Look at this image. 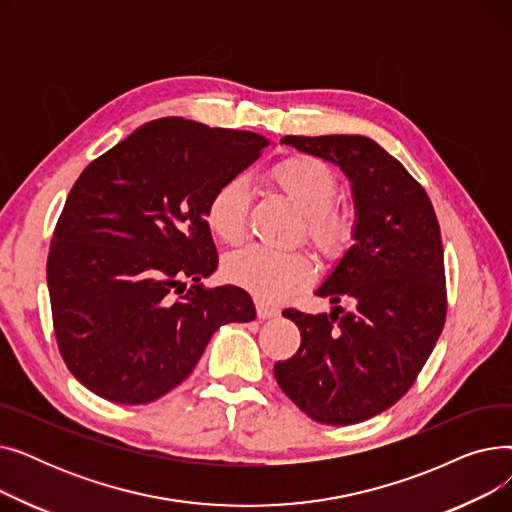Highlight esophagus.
I'll return each mask as SVG.
<instances>
[{
	"label": "esophagus",
	"mask_w": 512,
	"mask_h": 512,
	"mask_svg": "<svg viewBox=\"0 0 512 512\" xmlns=\"http://www.w3.org/2000/svg\"><path fill=\"white\" fill-rule=\"evenodd\" d=\"M255 307H257L259 319H272V317H278V315H280V309H278V307H274V305H270V303H265V301H257Z\"/></svg>",
	"instance_id": "1"
}]
</instances>
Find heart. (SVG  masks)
<instances>
[{"instance_id":"obj_1","label":"heart","mask_w":512,"mask_h":512,"mask_svg":"<svg viewBox=\"0 0 512 512\" xmlns=\"http://www.w3.org/2000/svg\"><path fill=\"white\" fill-rule=\"evenodd\" d=\"M272 180L280 191L305 213V232L319 253L342 255L353 240V215L332 205L338 193L336 174L315 157H290L272 170ZM251 188L242 176L222 182L211 195L205 220L215 238L236 245L247 232ZM226 276L267 301H280L307 288L317 265L303 251H270L247 247L232 253L224 263Z\"/></svg>"}]
</instances>
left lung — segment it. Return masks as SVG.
Wrapping results in <instances>:
<instances>
[{"label":"left lung","instance_id":"1","mask_svg":"<svg viewBox=\"0 0 512 512\" xmlns=\"http://www.w3.org/2000/svg\"><path fill=\"white\" fill-rule=\"evenodd\" d=\"M280 143L336 164L351 180L353 245L315 294L330 313L284 309L301 346L274 365L284 394L326 425H353L398 402L432 355L446 319L444 249L423 186L361 134L284 137ZM348 298L353 312L335 303Z\"/></svg>","mask_w":512,"mask_h":512}]
</instances>
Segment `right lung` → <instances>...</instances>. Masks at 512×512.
<instances>
[{"label": "right lung", "instance_id": "right-lung-1", "mask_svg": "<svg viewBox=\"0 0 512 512\" xmlns=\"http://www.w3.org/2000/svg\"><path fill=\"white\" fill-rule=\"evenodd\" d=\"M267 145L257 132L159 118L78 176L47 286L60 355L93 394L157 400L191 375L215 330L255 319L249 292L201 284L218 267L205 211Z\"/></svg>", "mask_w": 512, "mask_h": 512}]
</instances>
